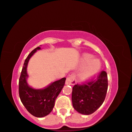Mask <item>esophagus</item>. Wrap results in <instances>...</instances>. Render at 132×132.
<instances>
[{"instance_id": "34e87169", "label": "esophagus", "mask_w": 132, "mask_h": 132, "mask_svg": "<svg viewBox=\"0 0 132 132\" xmlns=\"http://www.w3.org/2000/svg\"><path fill=\"white\" fill-rule=\"evenodd\" d=\"M76 77L74 74L70 75L69 77H68L66 78V85H74L76 84Z\"/></svg>"}]
</instances>
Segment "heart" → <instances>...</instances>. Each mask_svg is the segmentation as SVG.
Instances as JSON below:
<instances>
[{"label":"heart","instance_id":"heart-1","mask_svg":"<svg viewBox=\"0 0 132 132\" xmlns=\"http://www.w3.org/2000/svg\"><path fill=\"white\" fill-rule=\"evenodd\" d=\"M93 56L89 54H85L83 56L82 61L84 64L89 63L80 74V79L82 81H88L93 78L99 72L101 68V63L98 60H92Z\"/></svg>","mask_w":132,"mask_h":132}]
</instances>
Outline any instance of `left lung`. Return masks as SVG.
<instances>
[{"mask_svg": "<svg viewBox=\"0 0 132 132\" xmlns=\"http://www.w3.org/2000/svg\"><path fill=\"white\" fill-rule=\"evenodd\" d=\"M107 89V74L102 71L96 78L73 86L72 93L73 107L81 114H92L103 103Z\"/></svg>", "mask_w": 132, "mask_h": 132, "instance_id": "8db88e82", "label": "left lung"}]
</instances>
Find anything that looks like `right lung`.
I'll use <instances>...</instances> for the list:
<instances>
[{
	"instance_id": "add662e5",
	"label": "right lung",
	"mask_w": 132,
	"mask_h": 132,
	"mask_svg": "<svg viewBox=\"0 0 132 132\" xmlns=\"http://www.w3.org/2000/svg\"><path fill=\"white\" fill-rule=\"evenodd\" d=\"M39 49L40 47H38L33 50L24 61L19 80V94L27 110L35 117L42 118L52 111L55 101L64 85L66 78L54 81L43 89H33L28 85L27 66L31 56Z\"/></svg>"
}]
</instances>
